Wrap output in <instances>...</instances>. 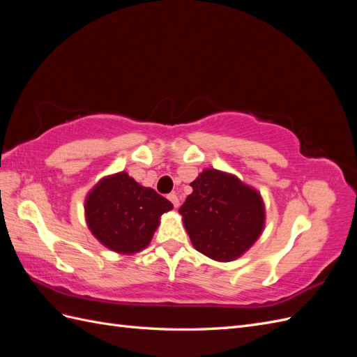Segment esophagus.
<instances>
[{"label":"esophagus","mask_w":357,"mask_h":357,"mask_svg":"<svg viewBox=\"0 0 357 357\" xmlns=\"http://www.w3.org/2000/svg\"><path fill=\"white\" fill-rule=\"evenodd\" d=\"M168 199L172 202V205H174V207L177 208L178 207V205H180V201H178V197L176 195V193H169V195H168Z\"/></svg>","instance_id":"esophagus-1"}]
</instances>
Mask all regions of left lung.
<instances>
[{
    "label": "left lung",
    "mask_w": 357,
    "mask_h": 357,
    "mask_svg": "<svg viewBox=\"0 0 357 357\" xmlns=\"http://www.w3.org/2000/svg\"><path fill=\"white\" fill-rule=\"evenodd\" d=\"M178 213L197 250L231 262L250 248L265 228V204L255 188L229 172L204 169Z\"/></svg>",
    "instance_id": "8db88e82"
}]
</instances>
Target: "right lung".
I'll list each match as a JSON object with an SVG mask.
<instances>
[{
  "mask_svg": "<svg viewBox=\"0 0 357 357\" xmlns=\"http://www.w3.org/2000/svg\"><path fill=\"white\" fill-rule=\"evenodd\" d=\"M172 204L152 188H144L128 172L102 177L84 199V218L92 235L121 255L144 250Z\"/></svg>",
  "mask_w": 357,
  "mask_h": 357,
  "instance_id": "right-lung-1",
  "label": "right lung"
}]
</instances>
